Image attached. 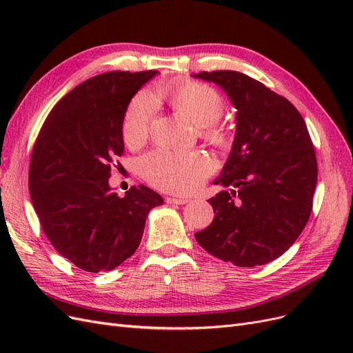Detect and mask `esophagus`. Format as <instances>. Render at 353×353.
Masks as SVG:
<instances>
[{
	"label": "esophagus",
	"instance_id": "1",
	"mask_svg": "<svg viewBox=\"0 0 353 353\" xmlns=\"http://www.w3.org/2000/svg\"><path fill=\"white\" fill-rule=\"evenodd\" d=\"M165 201L169 203V205H185V203H188V199H183V197H166Z\"/></svg>",
	"mask_w": 353,
	"mask_h": 353
}]
</instances>
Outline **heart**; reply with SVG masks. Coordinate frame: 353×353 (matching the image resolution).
<instances>
[{"instance_id":"1","label":"heart","mask_w":353,"mask_h":353,"mask_svg":"<svg viewBox=\"0 0 353 353\" xmlns=\"http://www.w3.org/2000/svg\"><path fill=\"white\" fill-rule=\"evenodd\" d=\"M156 100L166 101L174 112L197 125L200 137L218 150L232 147V134L221 122L225 112L222 94L210 85L196 81H178L160 87L153 97L143 92L128 104L122 119V138L126 145H143L156 119ZM141 176L152 185L175 194L197 190L213 170L212 160L200 152H172L156 148L138 162Z\"/></svg>"}]
</instances>
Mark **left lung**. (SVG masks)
I'll return each instance as SVG.
<instances>
[{"label":"left lung","mask_w":353,"mask_h":353,"mask_svg":"<svg viewBox=\"0 0 353 353\" xmlns=\"http://www.w3.org/2000/svg\"><path fill=\"white\" fill-rule=\"evenodd\" d=\"M196 78L225 90L237 109L232 150L209 203L210 225L196 240L236 266L265 265L301 236L312 212L318 168L302 114L283 95L236 70L200 72Z\"/></svg>","instance_id":"1"}]
</instances>
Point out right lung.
Listing matches in <instances>:
<instances>
[{
  "mask_svg": "<svg viewBox=\"0 0 353 353\" xmlns=\"http://www.w3.org/2000/svg\"><path fill=\"white\" fill-rule=\"evenodd\" d=\"M156 73L117 70L79 83L52 108L35 140L29 191L41 228L52 248L87 272L114 270L132 256L148 212L163 203L144 185L125 197L109 187L123 153L128 103Z\"/></svg>",
  "mask_w": 353,
  "mask_h": 353,
  "instance_id": "1",
  "label": "right lung"
}]
</instances>
